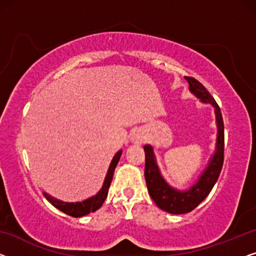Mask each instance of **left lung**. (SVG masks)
<instances>
[{"instance_id":"left-lung-1","label":"left lung","mask_w":256,"mask_h":256,"mask_svg":"<svg viewBox=\"0 0 256 256\" xmlns=\"http://www.w3.org/2000/svg\"><path fill=\"white\" fill-rule=\"evenodd\" d=\"M190 85V90L200 98L204 104H210L215 108L216 123H217V141L215 154L209 161V164L198 182L192 188L185 192L177 190L168 185L160 174L158 166L156 164V160L152 152V147L150 144L144 146V155H146V164H144V179L147 182L148 193L158 208L170 214H186L192 212L204 201L214 185L220 177V170L224 161V124L222 112L218 104H216L210 93L206 90V87L200 82L193 77H185Z\"/></svg>"}]
</instances>
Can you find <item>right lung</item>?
Returning <instances> with one entry per match:
<instances>
[{"label":"right lung","mask_w":256,"mask_h":256,"mask_svg":"<svg viewBox=\"0 0 256 256\" xmlns=\"http://www.w3.org/2000/svg\"><path fill=\"white\" fill-rule=\"evenodd\" d=\"M120 155H122V150L116 152V155L114 156L112 161L110 163L108 172H106L104 186H102V188L100 190H98L96 196L88 198V199L84 200L82 202H76V204L74 202H63L60 200H57L47 193H44V198L50 202L54 207H56L57 209H60V212H66V215H70L72 217H82V216L87 215V214L98 210V209L104 204L106 198L108 196V190L112 180L114 171H115L117 163L120 161Z\"/></svg>","instance_id":"add662e5"}]
</instances>
